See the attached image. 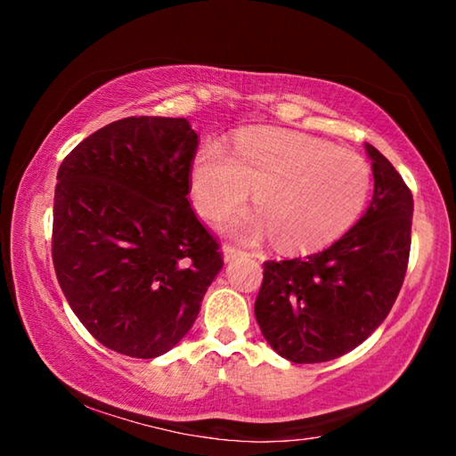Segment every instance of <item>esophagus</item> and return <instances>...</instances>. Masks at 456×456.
I'll return each mask as SVG.
<instances>
[{"mask_svg":"<svg viewBox=\"0 0 456 456\" xmlns=\"http://www.w3.org/2000/svg\"><path fill=\"white\" fill-rule=\"evenodd\" d=\"M243 249H239V247H235V245H223V257H225V261H233V259H237V257H241L243 256Z\"/></svg>","mask_w":456,"mask_h":456,"instance_id":"obj_1","label":"esophagus"}]
</instances>
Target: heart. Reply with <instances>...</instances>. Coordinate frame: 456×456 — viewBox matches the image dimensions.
Masks as SVG:
<instances>
[{"instance_id":"1","label":"heart","mask_w":456,"mask_h":456,"mask_svg":"<svg viewBox=\"0 0 456 456\" xmlns=\"http://www.w3.org/2000/svg\"><path fill=\"white\" fill-rule=\"evenodd\" d=\"M259 211L229 223L233 233L275 241L289 251H315L342 237L366 209L372 171L360 154L283 128H253L225 144L205 142L191 167L197 211L219 219L249 197Z\"/></svg>"}]
</instances>
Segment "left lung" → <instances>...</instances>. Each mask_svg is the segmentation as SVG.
I'll return each mask as SVG.
<instances>
[{"mask_svg": "<svg viewBox=\"0 0 456 456\" xmlns=\"http://www.w3.org/2000/svg\"><path fill=\"white\" fill-rule=\"evenodd\" d=\"M374 197L348 233L307 257L265 261L256 318L267 344L296 364L344 356L386 320L411 256L412 192L366 142Z\"/></svg>", "mask_w": 456, "mask_h": 456, "instance_id": "1", "label": "left lung"}]
</instances>
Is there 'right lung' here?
I'll use <instances>...</instances> for the list:
<instances>
[{"label":"right lung","mask_w":456,"mask_h":456,"mask_svg":"<svg viewBox=\"0 0 456 456\" xmlns=\"http://www.w3.org/2000/svg\"><path fill=\"white\" fill-rule=\"evenodd\" d=\"M197 146L187 118L128 117L84 138L58 168V283L84 328L130 358L175 348L223 267L189 203Z\"/></svg>","instance_id":"obj_1"}]
</instances>
